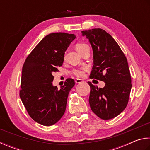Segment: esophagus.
<instances>
[{
    "instance_id": "obj_1",
    "label": "esophagus",
    "mask_w": 150,
    "mask_h": 150,
    "mask_svg": "<svg viewBox=\"0 0 150 150\" xmlns=\"http://www.w3.org/2000/svg\"><path fill=\"white\" fill-rule=\"evenodd\" d=\"M84 82V81H83V80H82V79H76L75 80V82L76 83H82V82Z\"/></svg>"
}]
</instances>
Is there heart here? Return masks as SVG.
<instances>
[{
    "label": "heart",
    "instance_id": "obj_1",
    "mask_svg": "<svg viewBox=\"0 0 150 150\" xmlns=\"http://www.w3.org/2000/svg\"><path fill=\"white\" fill-rule=\"evenodd\" d=\"M88 46L85 43H77L75 45V48L76 51L79 52L80 54H82L83 51L88 48ZM65 59V57H64ZM88 71V67H83L80 68H74L70 72V74L74 76L76 78H82L85 76V73Z\"/></svg>",
    "mask_w": 150,
    "mask_h": 150
}]
</instances>
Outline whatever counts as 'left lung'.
Wrapping results in <instances>:
<instances>
[{
  "label": "left lung",
  "mask_w": 150,
  "mask_h": 150,
  "mask_svg": "<svg viewBox=\"0 0 150 150\" xmlns=\"http://www.w3.org/2000/svg\"><path fill=\"white\" fill-rule=\"evenodd\" d=\"M93 52V65L90 76L105 82L103 88L90 86L89 102L91 109L103 120L113 119L127 107L132 80L127 57L109 33L100 28L82 31Z\"/></svg>",
  "instance_id": "left-lung-1"
}]
</instances>
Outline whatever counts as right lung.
I'll use <instances>...</instances> for the list:
<instances>
[{
	"mask_svg": "<svg viewBox=\"0 0 150 150\" xmlns=\"http://www.w3.org/2000/svg\"><path fill=\"white\" fill-rule=\"evenodd\" d=\"M74 34L50 33L37 45L25 60L22 67L20 97L30 117L44 126L55 124L64 115L68 93L75 84L66 80L58 90L52 86V73L59 71L64 52Z\"/></svg>",
	"mask_w": 150,
	"mask_h": 150,
	"instance_id": "right-lung-1",
	"label": "right lung"
}]
</instances>
